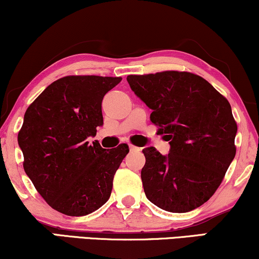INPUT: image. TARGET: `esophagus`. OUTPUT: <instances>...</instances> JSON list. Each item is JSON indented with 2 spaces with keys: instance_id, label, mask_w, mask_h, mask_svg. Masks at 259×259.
<instances>
[{
  "instance_id": "obj_1",
  "label": "esophagus",
  "mask_w": 259,
  "mask_h": 259,
  "mask_svg": "<svg viewBox=\"0 0 259 259\" xmlns=\"http://www.w3.org/2000/svg\"><path fill=\"white\" fill-rule=\"evenodd\" d=\"M129 148H130V150H132V152H139V150H141L140 147L134 146V145H132V143L129 145Z\"/></svg>"
}]
</instances>
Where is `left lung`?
I'll return each instance as SVG.
<instances>
[{
    "label": "left lung",
    "instance_id": "obj_1",
    "mask_svg": "<svg viewBox=\"0 0 259 259\" xmlns=\"http://www.w3.org/2000/svg\"><path fill=\"white\" fill-rule=\"evenodd\" d=\"M134 93L153 110L150 120L169 141L168 155L142 150L147 198L171 212L201 207L224 181L234 159L238 126L230 103L207 80L189 71L129 75Z\"/></svg>",
    "mask_w": 259,
    "mask_h": 259
}]
</instances>
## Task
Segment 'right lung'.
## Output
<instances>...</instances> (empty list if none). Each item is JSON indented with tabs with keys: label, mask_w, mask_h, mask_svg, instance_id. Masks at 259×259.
<instances>
[{
	"label": "right lung",
	"mask_w": 259,
	"mask_h": 259,
	"mask_svg": "<svg viewBox=\"0 0 259 259\" xmlns=\"http://www.w3.org/2000/svg\"><path fill=\"white\" fill-rule=\"evenodd\" d=\"M122 77L69 75L58 78L26 110L18 134L24 169L55 210L83 217L105 204L129 146L104 149L88 137L103 125L101 101Z\"/></svg>",
	"instance_id": "add662e5"
}]
</instances>
